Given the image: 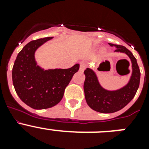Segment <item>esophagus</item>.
<instances>
[{"mask_svg": "<svg viewBox=\"0 0 149 149\" xmlns=\"http://www.w3.org/2000/svg\"><path fill=\"white\" fill-rule=\"evenodd\" d=\"M87 67V65H86V63H81V65H80V71L83 72L84 71V69Z\"/></svg>", "mask_w": 149, "mask_h": 149, "instance_id": "34e87169", "label": "esophagus"}]
</instances>
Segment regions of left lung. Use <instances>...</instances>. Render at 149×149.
Returning a JSON list of instances; mask_svg holds the SVG:
<instances>
[{
  "mask_svg": "<svg viewBox=\"0 0 149 149\" xmlns=\"http://www.w3.org/2000/svg\"><path fill=\"white\" fill-rule=\"evenodd\" d=\"M116 47V52L125 53L131 59L132 74L128 84L115 91H109L100 85L98 77L92 69L87 68L84 71L86 76L84 84L86 103L93 110L103 113H111L122 110L134 98L139 86L140 71L136 59L125 46L109 43Z\"/></svg>",
  "mask_w": 149,
  "mask_h": 149,
  "instance_id": "8db88e82",
  "label": "left lung"
}]
</instances>
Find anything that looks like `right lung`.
<instances>
[{
	"mask_svg": "<svg viewBox=\"0 0 149 149\" xmlns=\"http://www.w3.org/2000/svg\"><path fill=\"white\" fill-rule=\"evenodd\" d=\"M53 37H45L27 43L18 53L13 65V86L20 99L36 110L52 107L60 102L65 89L79 70L78 63L70 68L44 70L37 65L35 51Z\"/></svg>",
	"mask_w": 149,
	"mask_h": 149,
	"instance_id": "obj_1",
	"label": "right lung"
}]
</instances>
